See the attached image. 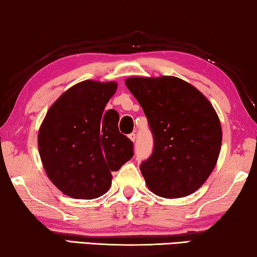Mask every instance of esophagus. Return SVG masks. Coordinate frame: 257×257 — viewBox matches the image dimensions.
I'll use <instances>...</instances> for the list:
<instances>
[{
  "instance_id": "obj_1",
  "label": "esophagus",
  "mask_w": 257,
  "mask_h": 257,
  "mask_svg": "<svg viewBox=\"0 0 257 257\" xmlns=\"http://www.w3.org/2000/svg\"><path fill=\"white\" fill-rule=\"evenodd\" d=\"M128 137H129V140L132 141V142H135V140H136V135L134 133H132V134H130V135H128Z\"/></svg>"
}]
</instances>
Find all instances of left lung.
I'll return each instance as SVG.
<instances>
[{
	"label": "left lung",
	"instance_id": "obj_1",
	"mask_svg": "<svg viewBox=\"0 0 257 257\" xmlns=\"http://www.w3.org/2000/svg\"><path fill=\"white\" fill-rule=\"evenodd\" d=\"M124 83L154 137L152 156L141 165L146 185L167 199L192 194L209 177L221 151L222 127L213 105L176 76H132Z\"/></svg>",
	"mask_w": 257,
	"mask_h": 257
}]
</instances>
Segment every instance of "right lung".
I'll list each match as a JSON object with an SVG mask.
<instances>
[{
  "instance_id": "right-lung-1",
  "label": "right lung",
  "mask_w": 257,
  "mask_h": 257,
  "mask_svg": "<svg viewBox=\"0 0 257 257\" xmlns=\"http://www.w3.org/2000/svg\"><path fill=\"white\" fill-rule=\"evenodd\" d=\"M115 81L85 80L60 95L40 125L43 168L57 189L73 199L105 194L116 172L134 156L133 142L117 128L119 114L105 106Z\"/></svg>"
}]
</instances>
